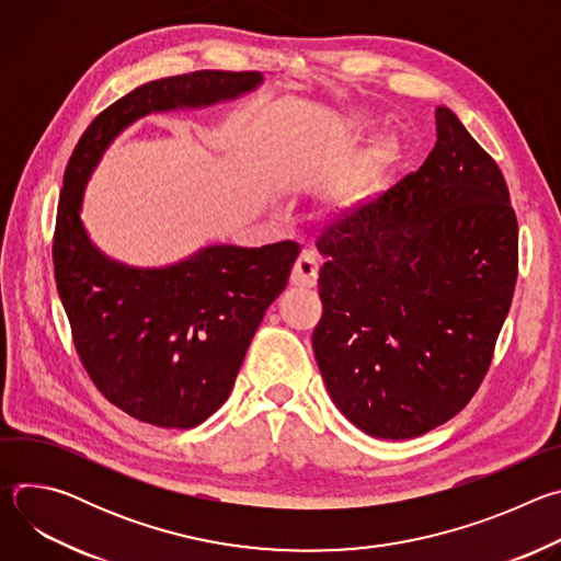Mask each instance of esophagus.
Wrapping results in <instances>:
<instances>
[{"instance_id":"obj_1","label":"esophagus","mask_w":561,"mask_h":561,"mask_svg":"<svg viewBox=\"0 0 561 561\" xmlns=\"http://www.w3.org/2000/svg\"><path fill=\"white\" fill-rule=\"evenodd\" d=\"M317 273H319V260L312 251H301L293 273H290V282L295 286H304V288H312L317 284Z\"/></svg>"}]
</instances>
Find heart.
I'll return each instance as SVG.
<instances>
[{"mask_svg": "<svg viewBox=\"0 0 561 561\" xmlns=\"http://www.w3.org/2000/svg\"><path fill=\"white\" fill-rule=\"evenodd\" d=\"M390 150H392V144L388 141V139H381L377 146H375V157H388L390 154Z\"/></svg>", "mask_w": 561, "mask_h": 561, "instance_id": "heart-1", "label": "heart"}]
</instances>
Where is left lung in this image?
Wrapping results in <instances>:
<instances>
[{
    "instance_id": "left-lung-1",
    "label": "left lung",
    "mask_w": 561,
    "mask_h": 561,
    "mask_svg": "<svg viewBox=\"0 0 561 561\" xmlns=\"http://www.w3.org/2000/svg\"><path fill=\"white\" fill-rule=\"evenodd\" d=\"M417 173L317 237L322 319L312 351L335 407L364 433L411 439L484 381L519 262L495 159L444 106Z\"/></svg>"
}]
</instances>
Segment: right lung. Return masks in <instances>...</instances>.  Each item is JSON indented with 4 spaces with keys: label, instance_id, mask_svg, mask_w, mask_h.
Masks as SVG:
<instances>
[{
    "label": "right lung",
    "instance_id": "right-lung-1",
    "mask_svg": "<svg viewBox=\"0 0 561 561\" xmlns=\"http://www.w3.org/2000/svg\"><path fill=\"white\" fill-rule=\"evenodd\" d=\"M257 84L262 75L253 70L154 79L102 111L68 159L53 237L57 293L89 377L144 424L193 428L226 402L301 249L208 247L175 266L128 268L91 244L79 219L84 184L113 137L137 117L210 106Z\"/></svg>",
    "mask_w": 561,
    "mask_h": 561
}]
</instances>
